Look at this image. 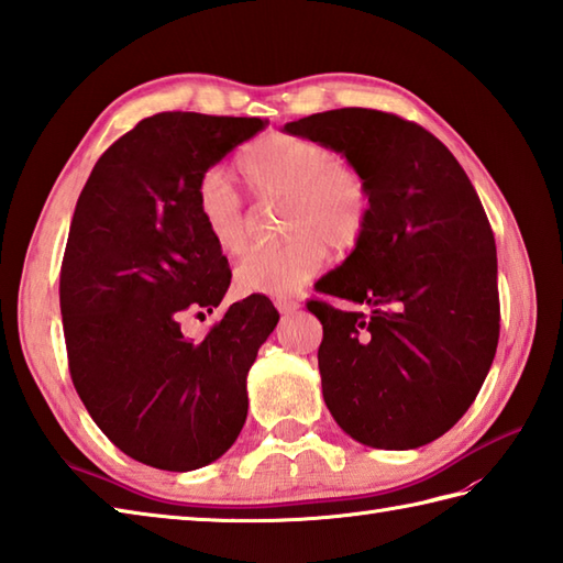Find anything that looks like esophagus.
<instances>
[{
	"mask_svg": "<svg viewBox=\"0 0 563 563\" xmlns=\"http://www.w3.org/2000/svg\"><path fill=\"white\" fill-rule=\"evenodd\" d=\"M298 308H301V303L294 301V298H279V301H277V310L282 316H291V313H296Z\"/></svg>",
	"mask_w": 563,
	"mask_h": 563,
	"instance_id": "34e87169",
	"label": "esophagus"
}]
</instances>
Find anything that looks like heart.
I'll return each instance as SVG.
<instances>
[{"instance_id":"obj_1","label":"heart","mask_w":563,"mask_h":563,"mask_svg":"<svg viewBox=\"0 0 563 563\" xmlns=\"http://www.w3.org/2000/svg\"><path fill=\"white\" fill-rule=\"evenodd\" d=\"M257 199H284L289 239L255 247L235 267L245 294L289 296L320 272L328 245L349 250L366 235L373 214L368 180L340 164L328 144L296 134H267L250 142L235 158ZM195 207L202 227L223 253L239 255L247 243V217L239 190L221 168L197 180Z\"/></svg>"}]
</instances>
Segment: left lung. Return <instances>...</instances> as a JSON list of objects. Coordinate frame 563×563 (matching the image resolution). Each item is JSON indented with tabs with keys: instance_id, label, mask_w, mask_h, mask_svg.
<instances>
[{
	"instance_id": "1",
	"label": "left lung",
	"mask_w": 563,
	"mask_h": 563,
	"mask_svg": "<svg viewBox=\"0 0 563 563\" xmlns=\"http://www.w3.org/2000/svg\"><path fill=\"white\" fill-rule=\"evenodd\" d=\"M284 130L344 154L373 192L366 235L318 282L371 313L308 301L322 322L324 405L364 445H427L474 402L501 330L496 243L477 190L441 140L393 112L340 108Z\"/></svg>"
}]
</instances>
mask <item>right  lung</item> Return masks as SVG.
Listing matches in <instances>:
<instances>
[{"mask_svg":"<svg viewBox=\"0 0 563 563\" xmlns=\"http://www.w3.org/2000/svg\"><path fill=\"white\" fill-rule=\"evenodd\" d=\"M265 124L180 110L144 118L98 158L74 209L59 272L71 383L98 429L144 465L205 467L245 423V378L277 308L247 296L199 342L180 320L211 313L231 284L197 217V180Z\"/></svg>","mask_w":563,"mask_h":563,"instance_id":"right-lung-1","label":"right lung"}]
</instances>
